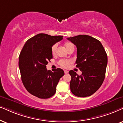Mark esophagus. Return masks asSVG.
<instances>
[{
    "mask_svg": "<svg viewBox=\"0 0 123 123\" xmlns=\"http://www.w3.org/2000/svg\"><path fill=\"white\" fill-rule=\"evenodd\" d=\"M64 73H65V74H68V70H64Z\"/></svg>",
    "mask_w": 123,
    "mask_h": 123,
    "instance_id": "obj_1",
    "label": "esophagus"
}]
</instances>
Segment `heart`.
I'll use <instances>...</instances> for the list:
<instances>
[{
    "label": "heart",
    "instance_id": "b5f03b06",
    "mask_svg": "<svg viewBox=\"0 0 123 123\" xmlns=\"http://www.w3.org/2000/svg\"><path fill=\"white\" fill-rule=\"evenodd\" d=\"M64 46L65 47V48H66V49L68 50V51L71 49L74 48V45L73 44L68 42L65 43ZM57 44H54L53 46L52 47L51 51H52V55H55V52H56V50H57ZM71 63V61L66 60H61L59 61L58 62L59 65H60L61 67H62V68H68V67L69 66V65Z\"/></svg>",
    "mask_w": 123,
    "mask_h": 123
}]
</instances>
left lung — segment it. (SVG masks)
<instances>
[{"label": "left lung", "instance_id": "obj_1", "mask_svg": "<svg viewBox=\"0 0 123 123\" xmlns=\"http://www.w3.org/2000/svg\"><path fill=\"white\" fill-rule=\"evenodd\" d=\"M77 48L76 67L82 71L79 75L73 70L69 71L71 76L70 89L77 97L91 96L100 88L105 77L107 55L98 40L86 35L68 37Z\"/></svg>", "mask_w": 123, "mask_h": 123}]
</instances>
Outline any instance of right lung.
Listing matches in <instances>:
<instances>
[{"label":"right lung","mask_w":123,"mask_h":123,"mask_svg":"<svg viewBox=\"0 0 123 123\" xmlns=\"http://www.w3.org/2000/svg\"><path fill=\"white\" fill-rule=\"evenodd\" d=\"M63 39V36L39 34L25 44L19 56L21 80L30 94L39 98H48L55 93L57 85L64 75L61 68L53 72L47 70L46 65L53 58L52 47Z\"/></svg>","instance_id":"1"}]
</instances>
